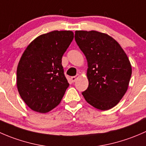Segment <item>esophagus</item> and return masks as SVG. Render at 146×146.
I'll return each instance as SVG.
<instances>
[{
    "instance_id": "1",
    "label": "esophagus",
    "mask_w": 146,
    "mask_h": 146,
    "mask_svg": "<svg viewBox=\"0 0 146 146\" xmlns=\"http://www.w3.org/2000/svg\"><path fill=\"white\" fill-rule=\"evenodd\" d=\"M80 77V75H76V76H73V77H71V80H72V82H75V81H76V80H77L78 78Z\"/></svg>"
}]
</instances>
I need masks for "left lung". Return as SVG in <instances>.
Returning <instances> with one entry per match:
<instances>
[{
  "label": "left lung",
  "mask_w": 146,
  "mask_h": 146,
  "mask_svg": "<svg viewBox=\"0 0 146 146\" xmlns=\"http://www.w3.org/2000/svg\"><path fill=\"white\" fill-rule=\"evenodd\" d=\"M75 39L88 61V89L82 92L88 103L100 110L114 107L128 90L131 65L120 44L98 31H76Z\"/></svg>",
  "instance_id": "8db88e82"
}]
</instances>
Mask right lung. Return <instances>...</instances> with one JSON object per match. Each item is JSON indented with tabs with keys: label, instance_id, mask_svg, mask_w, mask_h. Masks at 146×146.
I'll list each match as a JSON object with an SVG mask.
<instances>
[{
	"label": "right lung",
	"instance_id": "add662e5",
	"mask_svg": "<svg viewBox=\"0 0 146 146\" xmlns=\"http://www.w3.org/2000/svg\"><path fill=\"white\" fill-rule=\"evenodd\" d=\"M72 31L54 30L39 35L25 50L17 68V87L33 111L46 113L59 104L69 83L62 56L73 41Z\"/></svg>",
	"mask_w": 146,
	"mask_h": 146
}]
</instances>
